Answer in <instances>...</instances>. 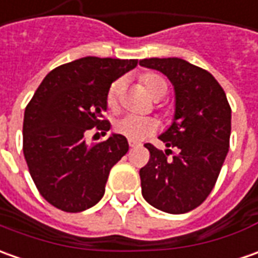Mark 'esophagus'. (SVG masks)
Listing matches in <instances>:
<instances>
[{"instance_id": "1", "label": "esophagus", "mask_w": 258, "mask_h": 258, "mask_svg": "<svg viewBox=\"0 0 258 258\" xmlns=\"http://www.w3.org/2000/svg\"><path fill=\"white\" fill-rule=\"evenodd\" d=\"M128 145L131 147V148H136V147H138V143H136V141H131V140H130Z\"/></svg>"}]
</instances>
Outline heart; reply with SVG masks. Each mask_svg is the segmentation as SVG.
<instances>
[{"label":"heart","instance_id":"heart-1","mask_svg":"<svg viewBox=\"0 0 258 258\" xmlns=\"http://www.w3.org/2000/svg\"><path fill=\"white\" fill-rule=\"evenodd\" d=\"M145 90L151 94L152 97L164 96L168 90L165 79L159 76L157 73H147L141 78ZM122 80H114L111 86L108 87L106 96V103L110 108H114L118 101V96L121 93ZM158 130V122L152 117H143V115L125 114L120 117L114 122V131L120 136L128 138L131 141H141L148 137H151Z\"/></svg>","mask_w":258,"mask_h":258}]
</instances>
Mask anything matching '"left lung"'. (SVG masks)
Instances as JSON below:
<instances>
[{
	"instance_id": "obj_1",
	"label": "left lung",
	"mask_w": 258,
	"mask_h": 258,
	"mask_svg": "<svg viewBox=\"0 0 258 258\" xmlns=\"http://www.w3.org/2000/svg\"><path fill=\"white\" fill-rule=\"evenodd\" d=\"M140 64L164 73L175 89V115L159 140L178 152L168 159L152 144L140 169L143 196L154 208L180 215L194 210L216 183L232 131V108L225 90L208 70L179 57L143 59Z\"/></svg>"
}]
</instances>
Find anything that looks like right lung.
I'll use <instances>...</instances> for the list:
<instances>
[{
	"label": "right lung",
	"instance_id": "add662e5",
	"mask_svg": "<svg viewBox=\"0 0 258 258\" xmlns=\"http://www.w3.org/2000/svg\"><path fill=\"white\" fill-rule=\"evenodd\" d=\"M137 59L87 56L49 72L24 115V157L39 194L52 206L78 213L104 195L110 169L128 151L125 137L111 134L87 145L85 133L110 130L103 118L106 96L115 79Z\"/></svg>",
	"mask_w": 258,
	"mask_h": 258
}]
</instances>
